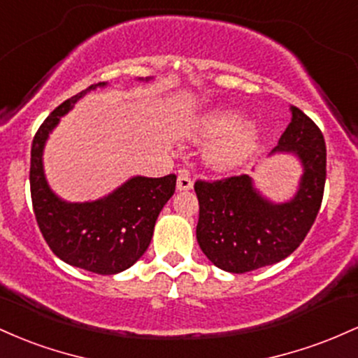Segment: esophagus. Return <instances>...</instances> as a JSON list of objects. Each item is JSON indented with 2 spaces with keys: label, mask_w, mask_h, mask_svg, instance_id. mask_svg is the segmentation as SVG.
<instances>
[{
  "label": "esophagus",
  "mask_w": 358,
  "mask_h": 358,
  "mask_svg": "<svg viewBox=\"0 0 358 358\" xmlns=\"http://www.w3.org/2000/svg\"><path fill=\"white\" fill-rule=\"evenodd\" d=\"M192 189V180L189 178V172L180 171L178 178V191H189Z\"/></svg>",
  "instance_id": "34e87169"
}]
</instances>
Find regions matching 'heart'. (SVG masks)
Masks as SVG:
<instances>
[{
	"instance_id": "obj_1",
	"label": "heart",
	"mask_w": 358,
	"mask_h": 358,
	"mask_svg": "<svg viewBox=\"0 0 358 358\" xmlns=\"http://www.w3.org/2000/svg\"><path fill=\"white\" fill-rule=\"evenodd\" d=\"M192 136L211 140L203 150V160L216 172H230L254 157L262 142V128L245 120L235 108H218L199 116Z\"/></svg>"
}]
</instances>
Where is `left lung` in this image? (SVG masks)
Here are the masks:
<instances>
[{"mask_svg": "<svg viewBox=\"0 0 358 358\" xmlns=\"http://www.w3.org/2000/svg\"><path fill=\"white\" fill-rule=\"evenodd\" d=\"M271 155H294L298 187L286 201L267 198L250 176L194 184L199 201L196 238L211 264L231 274L272 266L299 247L318 215L327 180V145L320 128L299 108Z\"/></svg>", "mask_w": 358, "mask_h": 358, "instance_id": "8db88e82", "label": "left lung"}]
</instances>
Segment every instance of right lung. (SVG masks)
Here are the masks:
<instances>
[{
	"label": "right lung",
	"instance_id": "obj_1",
	"mask_svg": "<svg viewBox=\"0 0 358 358\" xmlns=\"http://www.w3.org/2000/svg\"><path fill=\"white\" fill-rule=\"evenodd\" d=\"M106 86L108 83L92 84L47 116L31 143L30 191L35 218L50 250L69 266L113 275L127 271L145 254L159 213L174 194L176 176H131L103 198L72 203L52 191L43 169V150L60 118L87 92Z\"/></svg>",
	"mask_w": 358,
	"mask_h": 358
}]
</instances>
